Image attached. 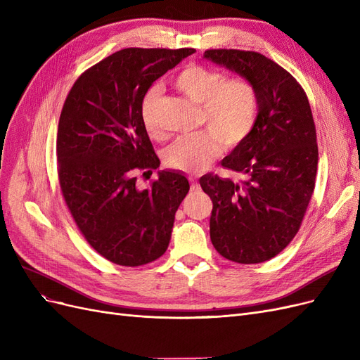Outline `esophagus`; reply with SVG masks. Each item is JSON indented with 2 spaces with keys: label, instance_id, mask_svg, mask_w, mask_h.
I'll list each match as a JSON object with an SVG mask.
<instances>
[{
  "label": "esophagus",
  "instance_id": "1",
  "mask_svg": "<svg viewBox=\"0 0 360 360\" xmlns=\"http://www.w3.org/2000/svg\"><path fill=\"white\" fill-rule=\"evenodd\" d=\"M189 181L192 183V184H191V189H192V191H198V183L195 181V177H193V176H189Z\"/></svg>",
  "mask_w": 360,
  "mask_h": 360
}]
</instances>
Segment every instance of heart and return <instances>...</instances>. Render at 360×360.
I'll list each match as a JSON object with an SVG mask.
<instances>
[{
	"instance_id": "obj_1",
	"label": "heart",
	"mask_w": 360,
	"mask_h": 360,
	"mask_svg": "<svg viewBox=\"0 0 360 360\" xmlns=\"http://www.w3.org/2000/svg\"><path fill=\"white\" fill-rule=\"evenodd\" d=\"M174 85L179 91L200 105L198 124L209 130L179 136L165 150L167 167L195 171L209 165L222 151V143L237 146L250 134L258 114V93L246 78H228L221 70L192 63L181 69ZM159 89L151 86L141 103V117L150 136L163 138L153 108Z\"/></svg>"
}]
</instances>
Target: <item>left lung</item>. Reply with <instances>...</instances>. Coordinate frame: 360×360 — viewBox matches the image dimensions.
Segmentation results:
<instances>
[{"mask_svg":"<svg viewBox=\"0 0 360 360\" xmlns=\"http://www.w3.org/2000/svg\"><path fill=\"white\" fill-rule=\"evenodd\" d=\"M204 58L238 73L258 93L252 130L221 162L238 179H200L213 202L212 243L234 263H263L297 234L312 197L319 147L311 106L300 84L258 52L209 49Z\"/></svg>","mask_w":360,"mask_h":360,"instance_id":"8db88e82","label":"left lung"}]
</instances>
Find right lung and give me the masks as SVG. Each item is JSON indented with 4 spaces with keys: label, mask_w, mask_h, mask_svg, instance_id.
I'll return each mask as SVG.
<instances>
[{
    "label": "right lung",
    "mask_w": 360,
    "mask_h": 360,
    "mask_svg": "<svg viewBox=\"0 0 360 360\" xmlns=\"http://www.w3.org/2000/svg\"><path fill=\"white\" fill-rule=\"evenodd\" d=\"M193 52L118 51L85 70L63 105L57 134L63 197L85 240L114 264H148L169 245L189 181L179 171H159L158 180L138 189L135 172L160 165L141 103L151 84Z\"/></svg>",
    "instance_id": "right-lung-1"
}]
</instances>
